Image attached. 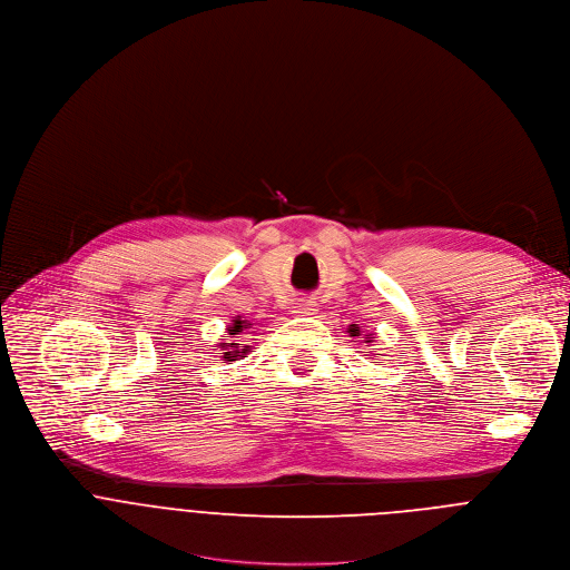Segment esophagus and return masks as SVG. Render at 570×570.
Segmentation results:
<instances>
[{"mask_svg":"<svg viewBox=\"0 0 570 570\" xmlns=\"http://www.w3.org/2000/svg\"><path fill=\"white\" fill-rule=\"evenodd\" d=\"M314 312H316V305H314L312 301L296 303L294 309H292V314H296V316H309V314H314Z\"/></svg>","mask_w":570,"mask_h":570,"instance_id":"1","label":"esophagus"}]
</instances>
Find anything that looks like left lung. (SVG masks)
Masks as SVG:
<instances>
[{"label": "left lung", "mask_w": 570, "mask_h": 570, "mask_svg": "<svg viewBox=\"0 0 570 570\" xmlns=\"http://www.w3.org/2000/svg\"><path fill=\"white\" fill-rule=\"evenodd\" d=\"M351 336H360V330H357L355 325L351 327ZM366 338H368V341H366V344H371V341H373V336H371V334H366Z\"/></svg>", "instance_id": "obj_1"}]
</instances>
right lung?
Here are the masks:
<instances>
[{
  "label": "right lung",
  "mask_w": 570,
  "mask_h": 570,
  "mask_svg": "<svg viewBox=\"0 0 570 570\" xmlns=\"http://www.w3.org/2000/svg\"><path fill=\"white\" fill-rule=\"evenodd\" d=\"M247 325H252V323H247V321H243V318L238 316V318H234V323H232V327H229V334H240ZM219 348H222V353H219V355H222V362H236L238 357L247 355L252 346H245V344H219Z\"/></svg>",
  "instance_id": "right-lung-1"
}]
</instances>
